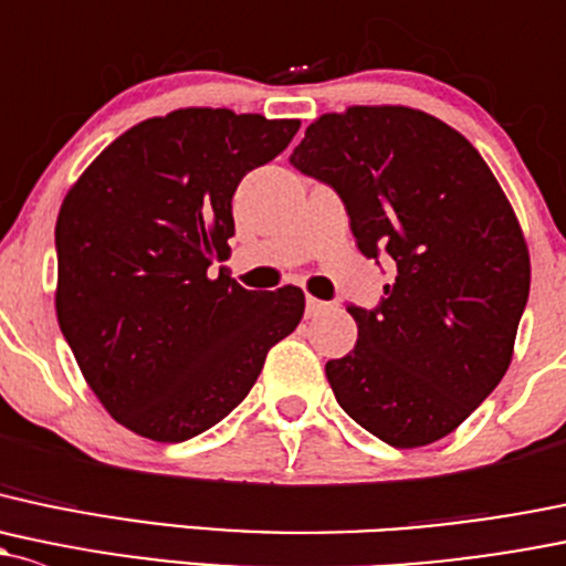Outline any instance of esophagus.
Listing matches in <instances>:
<instances>
[{"label":"esophagus","mask_w":566,"mask_h":566,"mask_svg":"<svg viewBox=\"0 0 566 566\" xmlns=\"http://www.w3.org/2000/svg\"><path fill=\"white\" fill-rule=\"evenodd\" d=\"M331 308L328 301H319V298H312L308 295L306 298V317H319V314H325Z\"/></svg>","instance_id":"34e87169"}]
</instances>
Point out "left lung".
<instances>
[{"mask_svg":"<svg viewBox=\"0 0 566 566\" xmlns=\"http://www.w3.org/2000/svg\"><path fill=\"white\" fill-rule=\"evenodd\" d=\"M290 163L342 195L358 249L396 276L325 363L336 401L392 448L455 431L510 368L528 298L523 230L478 148L407 105H353L306 127Z\"/></svg>","mask_w":566,"mask_h":566,"instance_id":"obj_1","label":"left lung"}]
</instances>
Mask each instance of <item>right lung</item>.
Masks as SVG:
<instances>
[{
    "instance_id": "right-lung-1",
    "label": "right lung",
    "mask_w": 566,
    "mask_h": 566,
    "mask_svg": "<svg viewBox=\"0 0 566 566\" xmlns=\"http://www.w3.org/2000/svg\"><path fill=\"white\" fill-rule=\"evenodd\" d=\"M298 118L178 108L135 124L83 170L56 219V317L83 379L138 437L184 442L228 418L268 349L298 328L303 290H243L213 260L233 195Z\"/></svg>"
}]
</instances>
